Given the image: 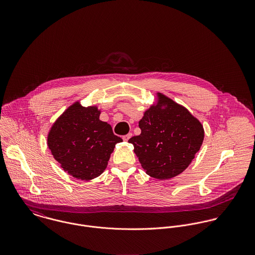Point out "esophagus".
I'll return each mask as SVG.
<instances>
[{"mask_svg":"<svg viewBox=\"0 0 255 255\" xmlns=\"http://www.w3.org/2000/svg\"><path fill=\"white\" fill-rule=\"evenodd\" d=\"M131 136H132V133H131V132H129V133H128V134H127V135H125V136H124V137H123V139H124V140H125V141H128V139H129V138H130V137H131Z\"/></svg>","mask_w":255,"mask_h":255,"instance_id":"34e87169","label":"esophagus"}]
</instances>
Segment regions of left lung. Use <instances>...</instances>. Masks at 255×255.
Listing matches in <instances>:
<instances>
[{"label": "left lung", "mask_w": 255, "mask_h": 255, "mask_svg": "<svg viewBox=\"0 0 255 255\" xmlns=\"http://www.w3.org/2000/svg\"><path fill=\"white\" fill-rule=\"evenodd\" d=\"M141 133L128 142L147 175L168 180L182 173L204 138L200 122L187 110L158 93V103L144 113L138 123Z\"/></svg>", "instance_id": "8db88e82"}]
</instances>
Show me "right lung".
Masks as SVG:
<instances>
[{
    "mask_svg": "<svg viewBox=\"0 0 255 255\" xmlns=\"http://www.w3.org/2000/svg\"><path fill=\"white\" fill-rule=\"evenodd\" d=\"M99 116L97 107L85 108L75 102L49 131L48 147L52 155L75 179L89 181L100 176L107 168L115 145L123 141Z\"/></svg>",
    "mask_w": 255,
    "mask_h": 255,
    "instance_id": "add662e5",
    "label": "right lung"
}]
</instances>
